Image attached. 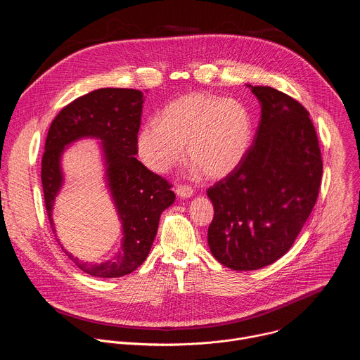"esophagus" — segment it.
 Returning <instances> with one entry per match:
<instances>
[{"label": "esophagus", "mask_w": 360, "mask_h": 360, "mask_svg": "<svg viewBox=\"0 0 360 360\" xmlns=\"http://www.w3.org/2000/svg\"><path fill=\"white\" fill-rule=\"evenodd\" d=\"M176 195L179 198L185 199V198H189V196L193 195V189L191 186H188V185H178L176 186Z\"/></svg>", "instance_id": "obj_1"}]
</instances>
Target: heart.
<instances>
[{"label":"heart","instance_id":"heart-1","mask_svg":"<svg viewBox=\"0 0 360 360\" xmlns=\"http://www.w3.org/2000/svg\"><path fill=\"white\" fill-rule=\"evenodd\" d=\"M252 141V121L238 101L203 92L184 95L165 107L160 120L145 122L136 138L142 162L164 174L184 155L211 179L232 174Z\"/></svg>","mask_w":360,"mask_h":360}]
</instances>
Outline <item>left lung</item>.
<instances>
[{"mask_svg": "<svg viewBox=\"0 0 360 360\" xmlns=\"http://www.w3.org/2000/svg\"><path fill=\"white\" fill-rule=\"evenodd\" d=\"M248 86L261 104L253 143L207 192L215 210L210 249L233 271L261 269L292 248L315 207L323 169L309 112L275 88Z\"/></svg>", "mask_w": 360, "mask_h": 360, "instance_id": "obj_1", "label": "left lung"}]
</instances>
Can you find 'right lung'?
Listing matches in <instances>:
<instances>
[{
    "label": "right lung",
    "mask_w": 360,
    "mask_h": 360,
    "mask_svg": "<svg viewBox=\"0 0 360 360\" xmlns=\"http://www.w3.org/2000/svg\"><path fill=\"white\" fill-rule=\"evenodd\" d=\"M143 98L138 89H95L63 108L46 135L41 182L54 233V202L64 185L63 153L84 138L101 142L107 188L122 225L121 246L111 259L88 264L65 250L57 239L68 258L91 276L120 278L141 266L157 236L161 214L175 200L171 185L135 158Z\"/></svg>",
    "instance_id": "1"
}]
</instances>
